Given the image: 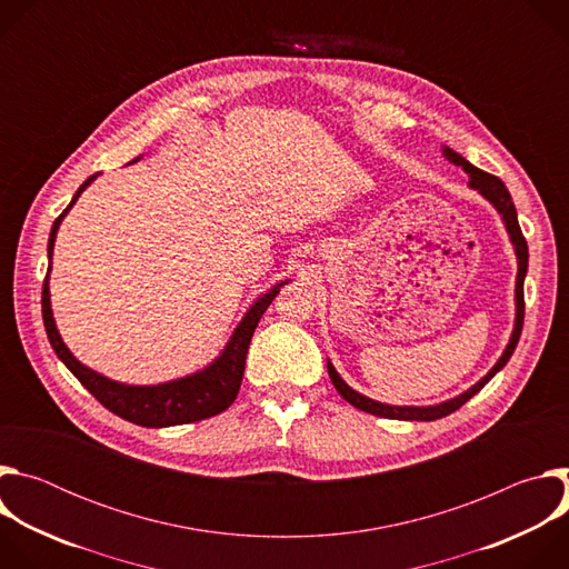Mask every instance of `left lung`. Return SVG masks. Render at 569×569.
<instances>
[{
	"label": "left lung",
	"mask_w": 569,
	"mask_h": 569,
	"mask_svg": "<svg viewBox=\"0 0 569 569\" xmlns=\"http://www.w3.org/2000/svg\"><path fill=\"white\" fill-rule=\"evenodd\" d=\"M443 157L448 161H452L455 167H461L466 173H468V184L470 189L479 191L486 200H489L498 213L502 216V222L509 231V238L513 242V250H516V257H518V277H516V323H513V333H511V340L505 349V353L500 356V360L493 365V369L486 373L479 382H475L470 389H466L463 393L450 398V400H443V402H437V405H426V408H417V405H385V402H378L373 398H367L362 396L360 391L351 389L342 378L340 373L336 371V367L329 362V376L336 385V389L340 391V396L351 402L353 408L367 412V415H373V417H382V419H398V421H435V419H441V417H448L452 415L455 410H459L461 405L466 400H470L486 382H489L507 362L509 358L513 356L516 347H518V340H520V333H522V321H525V277H527V266H529V250H527V240L522 236V229L518 224V213H516V204L511 200V193L507 191L505 182L491 173H483L481 169L472 167L468 159H463L459 152H455L452 148L443 146Z\"/></svg>",
	"instance_id": "8db88e82"
}]
</instances>
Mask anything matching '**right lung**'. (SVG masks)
<instances>
[{"label":"right lung","mask_w":569,"mask_h":569,"mask_svg":"<svg viewBox=\"0 0 569 569\" xmlns=\"http://www.w3.org/2000/svg\"><path fill=\"white\" fill-rule=\"evenodd\" d=\"M132 161H139V157ZM97 178H99V173L90 176L83 184L78 187L69 207L56 218L51 233H49V246H47L49 270H47V277L42 283V319H44L47 338H49L56 356L80 380V385H83L103 405V408H108L112 415H117L130 423H137L143 428H169V426L202 421V419L224 412L240 389L242 371H246L248 349H250L252 336L257 331V323H259L261 315L268 310V306L272 303V299L277 297L279 288L286 286L288 281L277 283L274 288H270L266 295H261L248 308L246 317H242L238 327L233 329L222 353L202 371H196V373L178 378V380L161 382V385H126V382H117V380H110V378L97 373L94 369L86 367L83 362H78L73 358V353L67 349V345L62 342V338L56 329V319H53L51 299H49L51 297L49 295V272H51V257H53V242H56L58 227H60L62 218L67 216V211L76 204L80 193H83Z\"/></svg>","instance_id":"add662e5"}]
</instances>
